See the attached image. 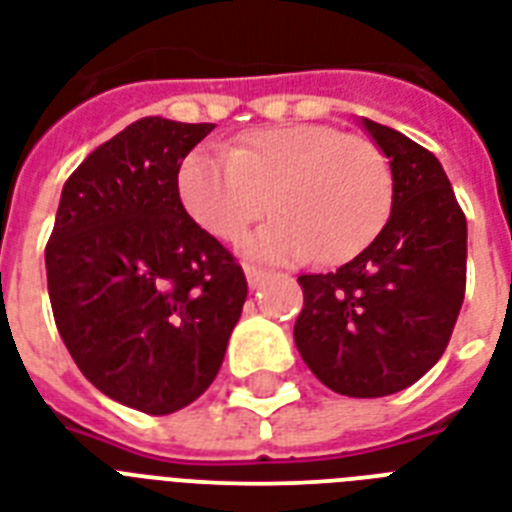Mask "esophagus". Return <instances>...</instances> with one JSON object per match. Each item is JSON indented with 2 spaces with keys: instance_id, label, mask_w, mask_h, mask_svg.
I'll use <instances>...</instances> for the list:
<instances>
[{
  "instance_id": "esophagus-1",
  "label": "esophagus",
  "mask_w": 512,
  "mask_h": 512,
  "mask_svg": "<svg viewBox=\"0 0 512 512\" xmlns=\"http://www.w3.org/2000/svg\"><path fill=\"white\" fill-rule=\"evenodd\" d=\"M244 273H247V281L252 289L260 287V284L268 279V271H263V268H255V265H244Z\"/></svg>"
}]
</instances>
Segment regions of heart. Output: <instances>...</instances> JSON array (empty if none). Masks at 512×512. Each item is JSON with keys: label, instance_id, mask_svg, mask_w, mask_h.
<instances>
[{"label": "heart", "instance_id": "obj_1", "mask_svg": "<svg viewBox=\"0 0 512 512\" xmlns=\"http://www.w3.org/2000/svg\"><path fill=\"white\" fill-rule=\"evenodd\" d=\"M177 188L188 215L223 241L241 239L271 204L276 217L244 241L247 255L271 263L358 255L388 220L393 196L380 148L327 124L252 130L231 154L193 151Z\"/></svg>", "mask_w": 512, "mask_h": 512}]
</instances>
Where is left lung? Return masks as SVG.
<instances>
[{
    "label": "left lung",
    "instance_id": "1",
    "mask_svg": "<svg viewBox=\"0 0 512 512\" xmlns=\"http://www.w3.org/2000/svg\"><path fill=\"white\" fill-rule=\"evenodd\" d=\"M364 127L390 159V217L350 263L297 279L305 300L295 342L327 388L380 398L444 356L465 300L468 223L428 148L372 119Z\"/></svg>",
    "mask_w": 512,
    "mask_h": 512
}]
</instances>
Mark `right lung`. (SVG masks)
I'll return each mask as SVG.
<instances>
[{
	"instance_id": "right-lung-1",
	"label": "right lung",
	"mask_w": 512,
	"mask_h": 512,
	"mask_svg": "<svg viewBox=\"0 0 512 512\" xmlns=\"http://www.w3.org/2000/svg\"><path fill=\"white\" fill-rule=\"evenodd\" d=\"M215 124L146 116L63 185L44 249L52 316L87 380L146 414L212 385L247 300L236 257L185 212L177 172Z\"/></svg>"
}]
</instances>
